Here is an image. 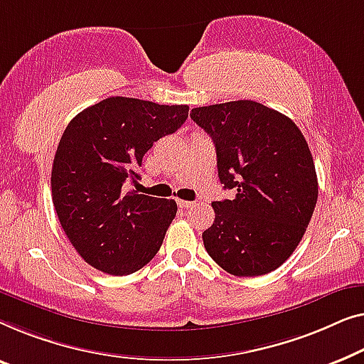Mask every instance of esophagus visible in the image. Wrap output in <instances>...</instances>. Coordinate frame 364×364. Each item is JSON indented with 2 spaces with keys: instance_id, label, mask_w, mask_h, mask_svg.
Listing matches in <instances>:
<instances>
[{
  "instance_id": "obj_1",
  "label": "esophagus",
  "mask_w": 364,
  "mask_h": 364,
  "mask_svg": "<svg viewBox=\"0 0 364 364\" xmlns=\"http://www.w3.org/2000/svg\"><path fill=\"white\" fill-rule=\"evenodd\" d=\"M178 204H180V208H184V209L196 206V203H193V201H183V199H178Z\"/></svg>"
}]
</instances>
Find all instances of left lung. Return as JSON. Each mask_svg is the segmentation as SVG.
<instances>
[{"label":"left lung","mask_w":364,"mask_h":364,"mask_svg":"<svg viewBox=\"0 0 364 364\" xmlns=\"http://www.w3.org/2000/svg\"><path fill=\"white\" fill-rule=\"evenodd\" d=\"M189 115L213 138L219 181L235 194L213 203L204 247L235 277L272 272L304 237L318 199L309 143L289 117L254 100L198 107Z\"/></svg>","instance_id":"1"}]
</instances>
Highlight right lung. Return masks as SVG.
<instances>
[{
    "label": "right lung",
    "mask_w": 364,
    "mask_h": 364,
    "mask_svg": "<svg viewBox=\"0 0 364 364\" xmlns=\"http://www.w3.org/2000/svg\"><path fill=\"white\" fill-rule=\"evenodd\" d=\"M188 105L109 97L70 120L54 156L53 203L70 244L110 275L140 270L160 250L176 216L175 199L124 191L153 143L175 133Z\"/></svg>",
    "instance_id": "add662e5"
}]
</instances>
